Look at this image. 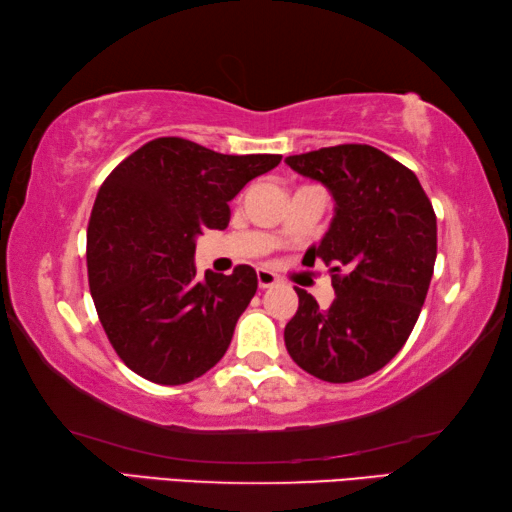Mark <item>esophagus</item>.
<instances>
[{
  "label": "esophagus",
  "instance_id": "esophagus-1",
  "mask_svg": "<svg viewBox=\"0 0 512 512\" xmlns=\"http://www.w3.org/2000/svg\"><path fill=\"white\" fill-rule=\"evenodd\" d=\"M277 282H280V277H277L273 271H268V268H257L259 289H271Z\"/></svg>",
  "mask_w": 512,
  "mask_h": 512
}]
</instances>
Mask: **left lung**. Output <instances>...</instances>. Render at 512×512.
I'll list each match as a JSON object with an SVG mask.
<instances>
[{"mask_svg":"<svg viewBox=\"0 0 512 512\" xmlns=\"http://www.w3.org/2000/svg\"><path fill=\"white\" fill-rule=\"evenodd\" d=\"M284 162L336 203L323 241L302 259L332 266L336 298L320 309L296 289L284 343L309 375L348 384L384 368L413 332L436 264V214L415 173L375 146H327Z\"/></svg>","mask_w":512,"mask_h":512,"instance_id":"8db88e82","label":"left lung"}]
</instances>
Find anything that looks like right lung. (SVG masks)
<instances>
[{"label":"right lung","mask_w":512,"mask_h":512,"mask_svg":"<svg viewBox=\"0 0 512 512\" xmlns=\"http://www.w3.org/2000/svg\"><path fill=\"white\" fill-rule=\"evenodd\" d=\"M282 155H223L158 137L103 180L88 225L90 293L108 341L137 375L187 384L221 361L257 291L253 266L196 275V237Z\"/></svg>","instance_id":"add662e5"}]
</instances>
